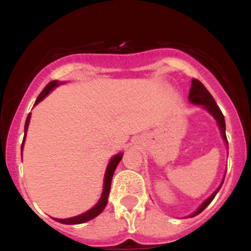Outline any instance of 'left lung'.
<instances>
[{
  "instance_id": "1",
  "label": "left lung",
  "mask_w": 251,
  "mask_h": 251,
  "mask_svg": "<svg viewBox=\"0 0 251 251\" xmlns=\"http://www.w3.org/2000/svg\"><path fill=\"white\" fill-rule=\"evenodd\" d=\"M188 99H190V101L194 104H200V105H203L206 108V109L208 110V112L211 113L212 115H214V118L217 121V124H219V127H220L221 129V134H223L224 139H225L226 142H227V139H226V133H225V118H224L223 113H221L220 108H219V105L216 104V101H215V99L212 98V95L208 93V90L206 89L205 85H203L202 83H201L200 80H197V79H192V83H191V89H190V94H188ZM221 187V186H220ZM220 187L217 188L216 191L214 192V194L211 195V196L208 197L207 200L205 201V202L202 203V205L199 207V210H197L195 214H192V216H196V215H199L200 212H202L203 210H205L206 207L208 206V203L211 202L212 200H214V197L216 196L217 191L220 190Z\"/></svg>"
}]
</instances>
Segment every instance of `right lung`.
<instances>
[{
  "label": "right lung",
  "mask_w": 251,
  "mask_h": 251,
  "mask_svg": "<svg viewBox=\"0 0 251 251\" xmlns=\"http://www.w3.org/2000/svg\"><path fill=\"white\" fill-rule=\"evenodd\" d=\"M57 85V81L52 80L50 81V83L48 84V85L45 86L43 89V92L40 93L39 97H37L36 101H35V104L39 103L40 100H43L44 98H45L46 95L50 93V90H52L55 88V86ZM28 122H30V114L27 115V118H26V123H25V134H26V130H27V126H28ZM24 139H25V137H24ZM122 153H119V154H117V156L113 157L112 159H110L109 165H108V168H106V172H105V177H104V188H103V194H101V197L100 200H99V202L97 203V205L94 206L93 208H90L89 211L84 212V214L79 215V216H75V217H70V219H55V220L57 221V223H61V224H66V225H75V224H83V223H86V221L92 220V219H94L95 216H98L99 214H100L101 211L104 210V207L106 206V202H108V196H109V191H110V183H112V177H113V174H114L115 168H117V165L119 163V161L122 159Z\"/></svg>",
  "instance_id": "obj_1"
}]
</instances>
